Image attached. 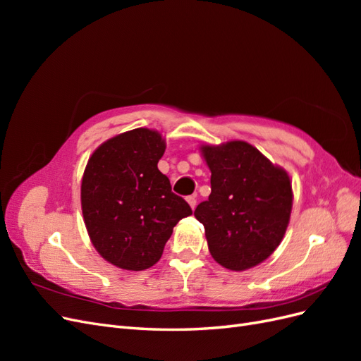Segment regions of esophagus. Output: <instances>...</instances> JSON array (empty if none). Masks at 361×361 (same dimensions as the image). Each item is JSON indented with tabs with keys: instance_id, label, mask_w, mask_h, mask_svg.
<instances>
[{
	"instance_id": "1",
	"label": "esophagus",
	"mask_w": 361,
	"mask_h": 361,
	"mask_svg": "<svg viewBox=\"0 0 361 361\" xmlns=\"http://www.w3.org/2000/svg\"><path fill=\"white\" fill-rule=\"evenodd\" d=\"M187 202L190 203L191 209H194V207L197 206V195H195V194H192V195H188V197H187Z\"/></svg>"
}]
</instances>
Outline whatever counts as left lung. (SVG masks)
<instances>
[{"mask_svg": "<svg viewBox=\"0 0 361 361\" xmlns=\"http://www.w3.org/2000/svg\"><path fill=\"white\" fill-rule=\"evenodd\" d=\"M211 170L209 199L195 207L207 247L221 267L245 271L268 259L292 211L289 174L245 141L200 147Z\"/></svg>", "mask_w": 361, "mask_h": 361, "instance_id": "1", "label": "left lung"}]
</instances>
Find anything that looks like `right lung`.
<instances>
[{"mask_svg": "<svg viewBox=\"0 0 361 361\" xmlns=\"http://www.w3.org/2000/svg\"><path fill=\"white\" fill-rule=\"evenodd\" d=\"M164 152L166 140L158 130L137 128L106 140L87 162L81 180L84 223L97 253L114 267H154L173 227L192 214L158 170Z\"/></svg>", "mask_w": 361, "mask_h": 361, "instance_id": "add662e5", "label": "right lung"}]
</instances>
